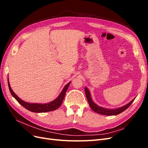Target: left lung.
I'll list each match as a JSON object with an SVG mask.
<instances>
[{"label":"left lung","instance_id":"obj_1","mask_svg":"<svg viewBox=\"0 0 148 148\" xmlns=\"http://www.w3.org/2000/svg\"><path fill=\"white\" fill-rule=\"evenodd\" d=\"M84 90H85V94H86L87 100L89 103V105L92 109V110L93 111H95L96 113L100 114L102 115H116L122 113V112L125 111L127 108H128L129 106L132 104V103L134 101V100H135V99H133L131 102H130L127 105H125L123 107H119V108H117L115 109H106V108H104V107H99V106H97L92 101L91 99V94L89 92L88 89L87 88H85Z\"/></svg>","mask_w":148,"mask_h":148}]
</instances>
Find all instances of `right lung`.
Listing matches in <instances>:
<instances>
[{"label":"right lung","mask_w":148,"mask_h":148,"mask_svg":"<svg viewBox=\"0 0 148 148\" xmlns=\"http://www.w3.org/2000/svg\"><path fill=\"white\" fill-rule=\"evenodd\" d=\"M70 84V82H69L68 84L65 85V86L63 90H62V91L60 94V95L58 96L57 99H56L55 100H53L51 102L47 103V104H35V103H34V104H31V103L25 102L23 100L20 99V98L14 93V92L12 91L9 82L8 81V88H9V90L10 91V93L12 95V96L14 97L15 99L22 106L24 107L25 109L31 112H36V113L46 112L52 111L59 108V107L61 106L62 102H63L65 93L66 92L67 89H68L69 86Z\"/></svg>","instance_id":"add662e5"}]
</instances>
